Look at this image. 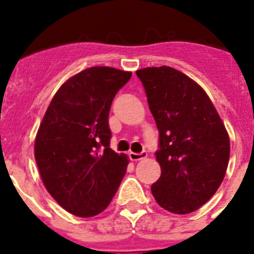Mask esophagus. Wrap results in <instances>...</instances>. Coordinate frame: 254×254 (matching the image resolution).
<instances>
[{"label": "esophagus", "mask_w": 254, "mask_h": 254, "mask_svg": "<svg viewBox=\"0 0 254 254\" xmlns=\"http://www.w3.org/2000/svg\"><path fill=\"white\" fill-rule=\"evenodd\" d=\"M146 157V151H141V153H133V151H130V153H129V158H130L131 161H141V159H145Z\"/></svg>", "instance_id": "1"}]
</instances>
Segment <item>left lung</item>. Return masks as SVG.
I'll return each mask as SVG.
<instances>
[{"instance_id": "obj_1", "label": "left lung", "mask_w": 254, "mask_h": 254, "mask_svg": "<svg viewBox=\"0 0 254 254\" xmlns=\"http://www.w3.org/2000/svg\"><path fill=\"white\" fill-rule=\"evenodd\" d=\"M159 131L161 177L151 192L162 208L190 213L213 196L229 161V137L200 85L175 68L137 71Z\"/></svg>"}]
</instances>
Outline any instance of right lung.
<instances>
[{
  "label": "right lung",
  "mask_w": 254,
  "mask_h": 254,
  "mask_svg": "<svg viewBox=\"0 0 254 254\" xmlns=\"http://www.w3.org/2000/svg\"><path fill=\"white\" fill-rule=\"evenodd\" d=\"M131 72L91 67L69 77L51 100L34 154L43 185L65 211L91 217L107 208L129 161L109 147V111Z\"/></svg>",
  "instance_id": "obj_1"
}]
</instances>
